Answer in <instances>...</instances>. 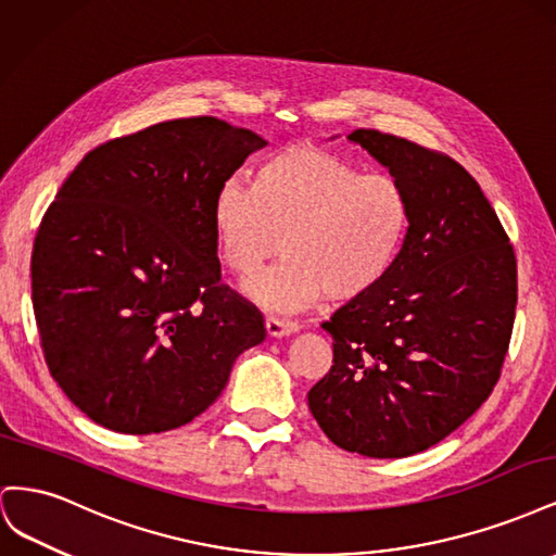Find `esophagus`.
Segmentation results:
<instances>
[{
	"mask_svg": "<svg viewBox=\"0 0 556 556\" xmlns=\"http://www.w3.org/2000/svg\"><path fill=\"white\" fill-rule=\"evenodd\" d=\"M301 329L299 323H294V319H280V317H274L268 315L266 317V331L268 336H290V333H296Z\"/></svg>",
	"mask_w": 556,
	"mask_h": 556,
	"instance_id": "obj_1",
	"label": "esophagus"
}]
</instances>
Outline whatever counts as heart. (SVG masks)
Instances as JSON below:
<instances>
[{"label":"heart","instance_id":"obj_1","mask_svg":"<svg viewBox=\"0 0 556 556\" xmlns=\"http://www.w3.org/2000/svg\"><path fill=\"white\" fill-rule=\"evenodd\" d=\"M213 229L225 266L248 278L288 250L250 292L294 311L319 294L333 304L376 290L410 229V199L387 174H362L331 150L294 143L266 157L255 182L227 180L213 197Z\"/></svg>","mask_w":556,"mask_h":556}]
</instances>
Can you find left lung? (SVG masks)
Masks as SVG:
<instances>
[{"label":"left lung","mask_w":556,"mask_h":556,"mask_svg":"<svg viewBox=\"0 0 556 556\" xmlns=\"http://www.w3.org/2000/svg\"><path fill=\"white\" fill-rule=\"evenodd\" d=\"M348 139L406 188L413 215L387 278L323 323L333 366L311 387L308 408L339 447L401 459L441 443L490 399L513 336L517 260L459 162L378 129Z\"/></svg>","instance_id":"left-lung-1"}]
</instances>
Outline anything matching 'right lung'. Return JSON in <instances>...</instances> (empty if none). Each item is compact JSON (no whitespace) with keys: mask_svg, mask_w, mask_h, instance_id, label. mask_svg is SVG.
<instances>
[{"mask_svg":"<svg viewBox=\"0 0 556 556\" xmlns=\"http://www.w3.org/2000/svg\"><path fill=\"white\" fill-rule=\"evenodd\" d=\"M255 131L199 115L111 139L78 162L31 250L50 376L117 433L192 422L223 394L264 317L220 282L213 197Z\"/></svg>","mask_w":556,"mask_h":556,"instance_id":"right-lung-1","label":"right lung"}]
</instances>
